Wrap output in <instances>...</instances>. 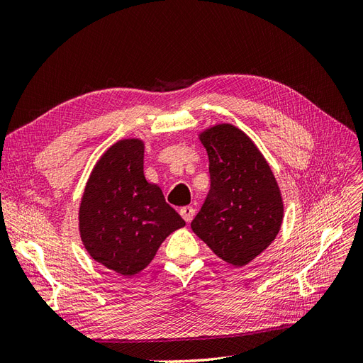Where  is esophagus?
Returning <instances> with one entry per match:
<instances>
[{
    "label": "esophagus",
    "instance_id": "esophagus-1",
    "mask_svg": "<svg viewBox=\"0 0 363 363\" xmlns=\"http://www.w3.org/2000/svg\"><path fill=\"white\" fill-rule=\"evenodd\" d=\"M180 215L183 216V219L186 223H191L194 216H195V208L192 206H186V207H182L180 208Z\"/></svg>",
    "mask_w": 363,
    "mask_h": 363
}]
</instances>
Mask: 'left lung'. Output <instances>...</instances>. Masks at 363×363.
<instances>
[{
	"label": "left lung",
	"instance_id": "left-lung-1",
	"mask_svg": "<svg viewBox=\"0 0 363 363\" xmlns=\"http://www.w3.org/2000/svg\"><path fill=\"white\" fill-rule=\"evenodd\" d=\"M211 192L194 218V233L235 268L265 251L280 232L283 199L267 159L242 130L215 124L200 131Z\"/></svg>",
	"mask_w": 363,
	"mask_h": 363
}]
</instances>
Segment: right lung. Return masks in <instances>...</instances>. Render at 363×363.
Here are the masks:
<instances>
[{"label":"right lung","mask_w":363,"mask_h":363,"mask_svg":"<svg viewBox=\"0 0 363 363\" xmlns=\"http://www.w3.org/2000/svg\"><path fill=\"white\" fill-rule=\"evenodd\" d=\"M145 142H115L96 160L79 207V232L89 256L119 276L145 269L162 242L186 225L144 175Z\"/></svg>","instance_id":"obj_1"}]
</instances>
